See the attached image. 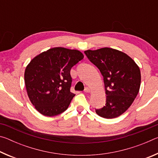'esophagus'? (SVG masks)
<instances>
[{
  "instance_id": "1",
  "label": "esophagus",
  "mask_w": 158,
  "mask_h": 158,
  "mask_svg": "<svg viewBox=\"0 0 158 158\" xmlns=\"http://www.w3.org/2000/svg\"><path fill=\"white\" fill-rule=\"evenodd\" d=\"M90 91H91V90H90V89H89V88H88V87L85 88V90H84V92L85 93H90Z\"/></svg>"
}]
</instances>
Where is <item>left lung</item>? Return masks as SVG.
Here are the masks:
<instances>
[{
  "label": "left lung",
  "instance_id": "obj_1",
  "mask_svg": "<svg viewBox=\"0 0 158 158\" xmlns=\"http://www.w3.org/2000/svg\"><path fill=\"white\" fill-rule=\"evenodd\" d=\"M104 77L106 101L96 114L105 118H114L126 111L140 89L141 72L137 64L126 53L104 47L84 52Z\"/></svg>",
  "mask_w": 158,
  "mask_h": 158
}]
</instances>
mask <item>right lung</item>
I'll return each mask as SVG.
<instances>
[{
	"label": "right lung",
	"instance_id": "add662e5",
	"mask_svg": "<svg viewBox=\"0 0 158 158\" xmlns=\"http://www.w3.org/2000/svg\"><path fill=\"white\" fill-rule=\"evenodd\" d=\"M84 54L77 49L54 47L40 53L26 66L24 81L28 98L45 116L65 111L74 95L70 70Z\"/></svg>",
	"mask_w": 158,
	"mask_h": 158
}]
</instances>
